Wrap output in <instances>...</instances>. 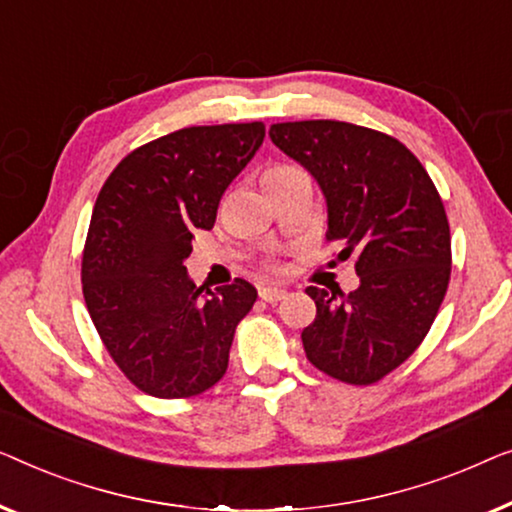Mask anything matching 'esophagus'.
<instances>
[{
    "instance_id": "34e87169",
    "label": "esophagus",
    "mask_w": 512,
    "mask_h": 512,
    "mask_svg": "<svg viewBox=\"0 0 512 512\" xmlns=\"http://www.w3.org/2000/svg\"><path fill=\"white\" fill-rule=\"evenodd\" d=\"M285 287H278V285H262L259 287V297L264 301H269V304H276V301L285 299Z\"/></svg>"
}]
</instances>
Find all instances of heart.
<instances>
[{
  "label": "heart",
  "instance_id": "obj_1",
  "mask_svg": "<svg viewBox=\"0 0 512 512\" xmlns=\"http://www.w3.org/2000/svg\"><path fill=\"white\" fill-rule=\"evenodd\" d=\"M290 171H294V167H290V164H273V167L264 171V181H266V178H276V176L290 174Z\"/></svg>",
  "mask_w": 512,
  "mask_h": 512
}]
</instances>
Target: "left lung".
<instances>
[{
    "instance_id": "1",
    "label": "left lung",
    "mask_w": 512,
    "mask_h": 512,
    "mask_svg": "<svg viewBox=\"0 0 512 512\" xmlns=\"http://www.w3.org/2000/svg\"><path fill=\"white\" fill-rule=\"evenodd\" d=\"M271 141L318 181L327 239L355 253L350 294L306 287L318 306L301 331L306 357L327 376L371 385L413 355L450 280V227L420 160L392 136L338 120L278 122Z\"/></svg>"
}]
</instances>
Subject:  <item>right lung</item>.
Instances as JSON below:
<instances>
[{
  "label": "right lung",
  "mask_w": 512,
  "mask_h": 512,
  "mask_svg": "<svg viewBox=\"0 0 512 512\" xmlns=\"http://www.w3.org/2000/svg\"><path fill=\"white\" fill-rule=\"evenodd\" d=\"M262 141L264 122L178 129L129 153L99 192L83 250L85 306L113 362L146 394L194 397L225 376L257 290L236 278L211 292L183 262Z\"/></svg>",
  "instance_id": "add662e5"
}]
</instances>
